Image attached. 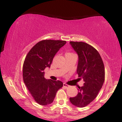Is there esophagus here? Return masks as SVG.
Returning a JSON list of instances; mask_svg holds the SVG:
<instances>
[{"mask_svg":"<svg viewBox=\"0 0 122 122\" xmlns=\"http://www.w3.org/2000/svg\"><path fill=\"white\" fill-rule=\"evenodd\" d=\"M63 87L65 88H69L70 86H69V85H67V84L66 83H63Z\"/></svg>","mask_w":122,"mask_h":122,"instance_id":"34e87169","label":"esophagus"}]
</instances>
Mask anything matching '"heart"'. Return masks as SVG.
Wrapping results in <instances>:
<instances>
[{"instance_id":"1","label":"heart","mask_w":122,"mask_h":122,"mask_svg":"<svg viewBox=\"0 0 122 122\" xmlns=\"http://www.w3.org/2000/svg\"><path fill=\"white\" fill-rule=\"evenodd\" d=\"M68 53H66V54H68Z\"/></svg>"}]
</instances>
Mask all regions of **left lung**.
I'll use <instances>...</instances> for the list:
<instances>
[{"mask_svg":"<svg viewBox=\"0 0 122 122\" xmlns=\"http://www.w3.org/2000/svg\"><path fill=\"white\" fill-rule=\"evenodd\" d=\"M78 56L77 73L84 81L78 87V92L70 98L72 104L83 108L90 104L97 96L105 81L104 65L98 52L94 47L83 42H70Z\"/></svg>","mask_w":122,"mask_h":122,"instance_id":"1","label":"left lung"}]
</instances>
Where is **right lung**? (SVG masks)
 <instances>
[{"label":"right lung","mask_w":122,"mask_h":122,"mask_svg":"<svg viewBox=\"0 0 122 122\" xmlns=\"http://www.w3.org/2000/svg\"><path fill=\"white\" fill-rule=\"evenodd\" d=\"M66 43L61 40L41 41L31 48L25 59L23 80L34 100L41 105L51 104L63 87L61 81L46 79L44 71L50 67L55 55Z\"/></svg>","instance_id":"add662e5"}]
</instances>
